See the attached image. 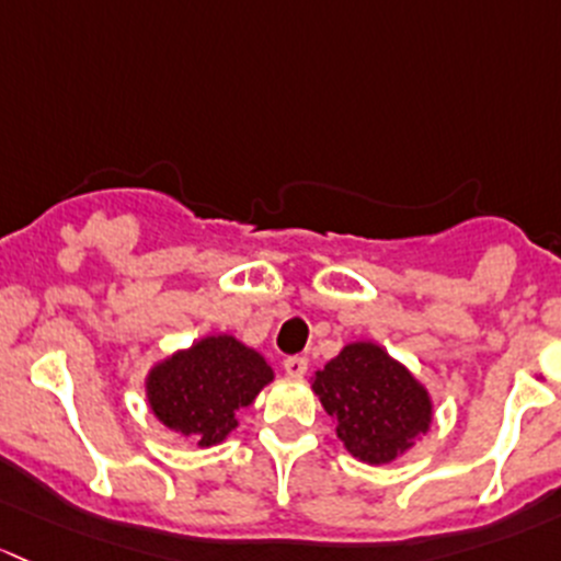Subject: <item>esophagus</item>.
<instances>
[{
  "label": "esophagus",
  "mask_w": 561,
  "mask_h": 561,
  "mask_svg": "<svg viewBox=\"0 0 561 561\" xmlns=\"http://www.w3.org/2000/svg\"><path fill=\"white\" fill-rule=\"evenodd\" d=\"M283 369H286L288 375H294V378H302V375L308 373V359H305V356H286V359H283Z\"/></svg>",
  "instance_id": "34e87169"
}]
</instances>
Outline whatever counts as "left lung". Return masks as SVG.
Segmentation results:
<instances>
[{
	"instance_id": "left-lung-1",
	"label": "left lung",
	"mask_w": 561,
	"mask_h": 561,
	"mask_svg": "<svg viewBox=\"0 0 561 561\" xmlns=\"http://www.w3.org/2000/svg\"><path fill=\"white\" fill-rule=\"evenodd\" d=\"M313 391L337 419V437L356 459L386 465L430 430L424 386L373 343H351L316 373Z\"/></svg>"
}]
</instances>
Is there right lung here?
Instances as JSON below:
<instances>
[{"label":"right lung","instance_id":"add662e5","mask_svg":"<svg viewBox=\"0 0 561 561\" xmlns=\"http://www.w3.org/2000/svg\"><path fill=\"white\" fill-rule=\"evenodd\" d=\"M270 380L273 369L264 356L218 334L156 365L148 375V402L172 432L194 435L199 446H216Z\"/></svg>","mask_w":561,"mask_h":561}]
</instances>
